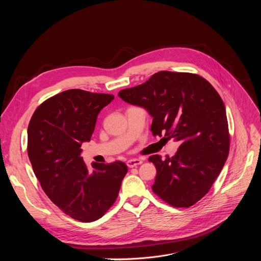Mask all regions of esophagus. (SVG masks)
I'll list each match as a JSON object with an SVG mask.
<instances>
[{
  "instance_id": "esophagus-1",
  "label": "esophagus",
  "mask_w": 261,
  "mask_h": 261,
  "mask_svg": "<svg viewBox=\"0 0 261 261\" xmlns=\"http://www.w3.org/2000/svg\"><path fill=\"white\" fill-rule=\"evenodd\" d=\"M141 163H142V161H141L140 159H130V160L127 161V165H128V167H130V168L136 167L137 165H139V164H141Z\"/></svg>"
}]
</instances>
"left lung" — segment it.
<instances>
[{
    "instance_id": "obj_1",
    "label": "left lung",
    "mask_w": 261,
    "mask_h": 261,
    "mask_svg": "<svg viewBox=\"0 0 261 261\" xmlns=\"http://www.w3.org/2000/svg\"><path fill=\"white\" fill-rule=\"evenodd\" d=\"M119 97L147 110L154 136L180 142L171 158H148L157 169L154 193L175 207L200 200L229 153L226 110L214 87L197 74L160 71L142 85L120 91Z\"/></svg>"
}]
</instances>
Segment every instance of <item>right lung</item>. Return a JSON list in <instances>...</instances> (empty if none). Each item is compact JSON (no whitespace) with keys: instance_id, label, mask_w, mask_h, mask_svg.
Returning a JSON list of instances; mask_svg holds the SVG:
<instances>
[{"instance_id":"right-lung-1","label":"right lung","mask_w":261,"mask_h":261,"mask_svg":"<svg viewBox=\"0 0 261 261\" xmlns=\"http://www.w3.org/2000/svg\"><path fill=\"white\" fill-rule=\"evenodd\" d=\"M109 94L73 89L38 106L28 127V155L48 198L81 222L101 218L119 195L128 171L122 161L84 162L82 143L90 141L100 111L114 100Z\"/></svg>"}]
</instances>
